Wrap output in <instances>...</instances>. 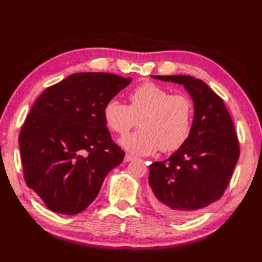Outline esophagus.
Masks as SVG:
<instances>
[{
	"instance_id": "esophagus-1",
	"label": "esophagus",
	"mask_w": 262,
	"mask_h": 262,
	"mask_svg": "<svg viewBox=\"0 0 262 262\" xmlns=\"http://www.w3.org/2000/svg\"><path fill=\"white\" fill-rule=\"evenodd\" d=\"M136 160V157L132 156V155H125L124 157V162H130V161H133Z\"/></svg>"
}]
</instances>
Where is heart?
I'll return each mask as SVG.
<instances>
[{
    "label": "heart",
    "mask_w": 262,
    "mask_h": 262,
    "mask_svg": "<svg viewBox=\"0 0 262 262\" xmlns=\"http://www.w3.org/2000/svg\"><path fill=\"white\" fill-rule=\"evenodd\" d=\"M126 105L116 98L106 101L103 119L106 126L125 136L133 126L140 129L120 140V144L135 155L148 156L160 149L178 150L186 143L192 123V103L180 94H171L153 82L138 85L129 95Z\"/></svg>",
    "instance_id": "heart-1"
}]
</instances>
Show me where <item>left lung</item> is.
<instances>
[{
  "instance_id": "left-lung-1",
  "label": "left lung",
  "mask_w": 262,
  "mask_h": 262,
  "mask_svg": "<svg viewBox=\"0 0 262 262\" xmlns=\"http://www.w3.org/2000/svg\"><path fill=\"white\" fill-rule=\"evenodd\" d=\"M183 85L194 113L188 140L168 160L150 165V202L159 213L186 219L219 200L239 159L232 119L222 99L189 75H151Z\"/></svg>"
}]
</instances>
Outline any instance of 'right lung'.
<instances>
[{"label":"right lung","mask_w":262,"mask_h":262,"mask_svg":"<svg viewBox=\"0 0 262 262\" xmlns=\"http://www.w3.org/2000/svg\"><path fill=\"white\" fill-rule=\"evenodd\" d=\"M130 82L111 73H74L44 90L32 106L18 137L24 179L53 212L85 210L123 161L103 106Z\"/></svg>","instance_id":"right-lung-1"}]
</instances>
